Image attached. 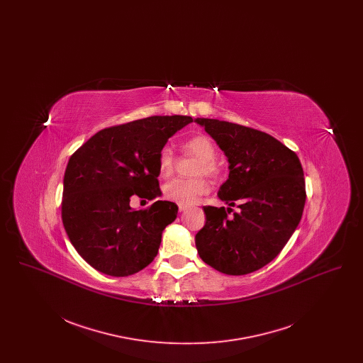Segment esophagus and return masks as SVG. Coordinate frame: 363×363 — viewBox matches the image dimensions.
I'll use <instances>...</instances> for the list:
<instances>
[{"instance_id": "1", "label": "esophagus", "mask_w": 363, "mask_h": 363, "mask_svg": "<svg viewBox=\"0 0 363 363\" xmlns=\"http://www.w3.org/2000/svg\"><path fill=\"white\" fill-rule=\"evenodd\" d=\"M178 209H179V212H182V211H185V209H186V206H181V204H178Z\"/></svg>"}]
</instances>
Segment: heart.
<instances>
[{"mask_svg": "<svg viewBox=\"0 0 363 363\" xmlns=\"http://www.w3.org/2000/svg\"><path fill=\"white\" fill-rule=\"evenodd\" d=\"M184 151L191 155L197 156L199 162L196 163L194 174H207L209 177L216 175L219 169L215 162L216 157V147L211 138L204 135H196L188 138L184 145ZM174 170V155L170 148L160 150L157 155V172L162 177H169ZM209 191V184L203 177L194 178H175L169 181L164 188L163 194L170 201H174L181 206H191L200 200L201 196Z\"/></svg>", "mask_w": 363, "mask_h": 363, "instance_id": "b5f03b06", "label": "heart"}]
</instances>
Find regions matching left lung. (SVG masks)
Returning a JSON list of instances; mask_svg holds the SVG:
<instances>
[{
  "label": "left lung",
  "instance_id": "1",
  "mask_svg": "<svg viewBox=\"0 0 363 363\" xmlns=\"http://www.w3.org/2000/svg\"><path fill=\"white\" fill-rule=\"evenodd\" d=\"M230 163L219 199L240 208L204 207L196 234L201 259L225 275H246L271 262L299 225L306 201L296 154L271 135L233 122L196 118Z\"/></svg>",
  "mask_w": 363,
  "mask_h": 363
}]
</instances>
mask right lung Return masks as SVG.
<instances>
[{
	"instance_id": "obj_1",
	"label": "right lung",
	"mask_w": 363,
	"mask_h": 363,
	"mask_svg": "<svg viewBox=\"0 0 363 363\" xmlns=\"http://www.w3.org/2000/svg\"><path fill=\"white\" fill-rule=\"evenodd\" d=\"M188 116H154L99 130L70 156L61 216L77 253L96 271L129 277L150 265L178 207L157 200L132 209V197L160 196L157 155Z\"/></svg>"
}]
</instances>
